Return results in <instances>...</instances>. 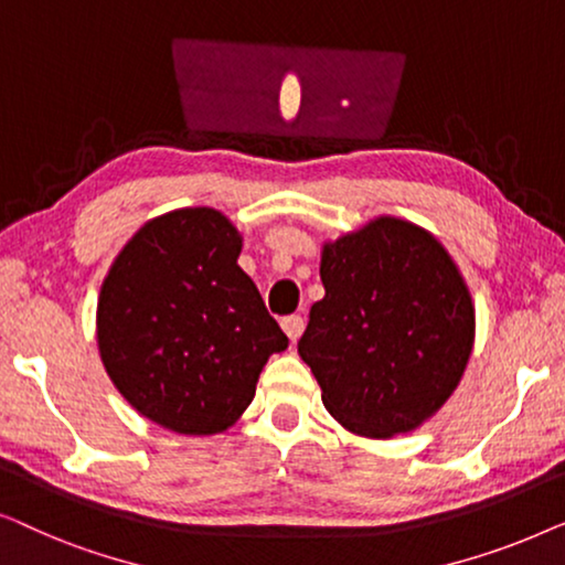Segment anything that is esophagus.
I'll return each instance as SVG.
<instances>
[{
	"label": "esophagus",
	"instance_id": "esophagus-1",
	"mask_svg": "<svg viewBox=\"0 0 565 565\" xmlns=\"http://www.w3.org/2000/svg\"><path fill=\"white\" fill-rule=\"evenodd\" d=\"M280 323H282V331H285V334L290 337V342H298V337L303 334V329H306L303 316H298V313L285 316V319H282Z\"/></svg>",
	"mask_w": 565,
	"mask_h": 565
}]
</instances>
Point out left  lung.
I'll return each mask as SVG.
<instances>
[{"label":"left lung","mask_w":565,"mask_h":565,"mask_svg":"<svg viewBox=\"0 0 565 565\" xmlns=\"http://www.w3.org/2000/svg\"><path fill=\"white\" fill-rule=\"evenodd\" d=\"M327 296L311 306L298 354L327 412L354 435L412 431L458 388L473 352L476 308L450 254L391 218L323 244Z\"/></svg>","instance_id":"8db88e82"}]
</instances>
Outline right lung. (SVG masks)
I'll return each instance as SVG.
<instances>
[{
    "label": "right lung",
    "instance_id": "right-lung-1",
    "mask_svg": "<svg viewBox=\"0 0 565 565\" xmlns=\"http://www.w3.org/2000/svg\"><path fill=\"white\" fill-rule=\"evenodd\" d=\"M238 254L226 215L182 207L138 228L105 277L99 358L122 398L164 429H228L269 354L288 347Z\"/></svg>",
    "mask_w": 565,
    "mask_h": 565
}]
</instances>
